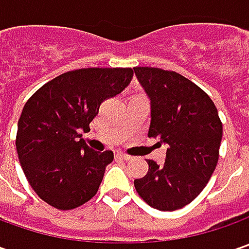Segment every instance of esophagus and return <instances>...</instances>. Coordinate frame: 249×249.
I'll use <instances>...</instances> for the list:
<instances>
[{
	"label": "esophagus",
	"instance_id": "1",
	"mask_svg": "<svg viewBox=\"0 0 249 249\" xmlns=\"http://www.w3.org/2000/svg\"><path fill=\"white\" fill-rule=\"evenodd\" d=\"M116 158L122 159V160H129L131 157L127 155V154H124V152H118V154H116Z\"/></svg>",
	"mask_w": 249,
	"mask_h": 249
}]
</instances>
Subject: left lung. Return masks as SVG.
I'll return each mask as SVG.
<instances>
[{
  "instance_id": "1",
  "label": "left lung",
  "mask_w": 249,
  "mask_h": 249,
  "mask_svg": "<svg viewBox=\"0 0 249 249\" xmlns=\"http://www.w3.org/2000/svg\"><path fill=\"white\" fill-rule=\"evenodd\" d=\"M134 73L151 98L148 136L167 144L165 163L148 159V173L134 187L149 206L176 211L196 199L215 172L222 120L209 95L184 76L147 66Z\"/></svg>"
}]
</instances>
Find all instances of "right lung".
<instances>
[{
    "mask_svg": "<svg viewBox=\"0 0 249 249\" xmlns=\"http://www.w3.org/2000/svg\"><path fill=\"white\" fill-rule=\"evenodd\" d=\"M133 77L131 68H86L62 73L34 92L18 122L16 151L34 193L59 211L89 202L100 188L112 151L89 148L100 105L120 94Z\"/></svg>",
    "mask_w": 249,
    "mask_h": 249,
    "instance_id": "add662e5",
    "label": "right lung"
}]
</instances>
